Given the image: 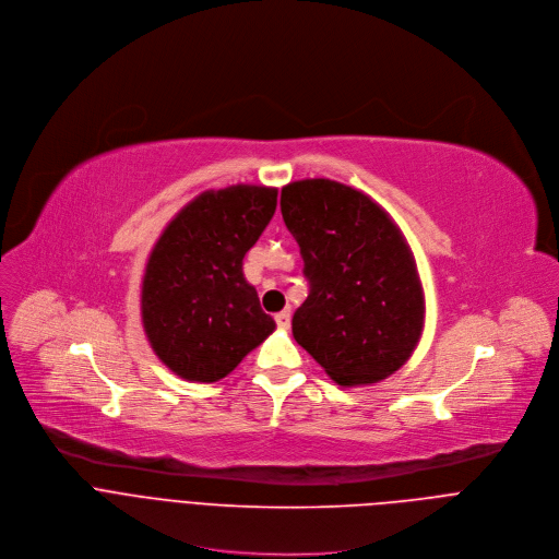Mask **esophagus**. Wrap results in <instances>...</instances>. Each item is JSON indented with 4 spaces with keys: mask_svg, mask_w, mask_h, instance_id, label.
I'll return each mask as SVG.
<instances>
[{
    "mask_svg": "<svg viewBox=\"0 0 559 559\" xmlns=\"http://www.w3.org/2000/svg\"><path fill=\"white\" fill-rule=\"evenodd\" d=\"M275 321H277V325H280L282 330H286V328L290 325V312H288V310L277 312V314H275Z\"/></svg>",
    "mask_w": 559,
    "mask_h": 559,
    "instance_id": "esophagus-1",
    "label": "esophagus"
}]
</instances>
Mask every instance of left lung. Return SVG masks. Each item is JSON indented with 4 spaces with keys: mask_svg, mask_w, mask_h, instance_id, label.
I'll return each instance as SVG.
<instances>
[{
    "mask_svg": "<svg viewBox=\"0 0 559 559\" xmlns=\"http://www.w3.org/2000/svg\"><path fill=\"white\" fill-rule=\"evenodd\" d=\"M280 206L310 284L293 314L295 342L344 388L394 374L425 321L420 277L401 229L372 198L328 178L286 185Z\"/></svg>",
    "mask_w": 559,
    "mask_h": 559,
    "instance_id": "left-lung-1",
    "label": "left lung"
}]
</instances>
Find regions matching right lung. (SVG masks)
<instances>
[{"label":"right lung","instance_id":"add662e5","mask_svg":"<svg viewBox=\"0 0 559 559\" xmlns=\"http://www.w3.org/2000/svg\"><path fill=\"white\" fill-rule=\"evenodd\" d=\"M275 206V187L209 189L154 245L141 288L143 328L156 357L180 379H225L275 330L242 273Z\"/></svg>","mask_w":559,"mask_h":559}]
</instances>
